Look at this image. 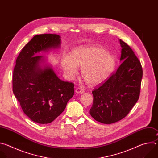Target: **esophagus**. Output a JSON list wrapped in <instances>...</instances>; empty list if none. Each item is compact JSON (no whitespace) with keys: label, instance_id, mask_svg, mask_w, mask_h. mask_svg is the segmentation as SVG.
<instances>
[{"label":"esophagus","instance_id":"obj_1","mask_svg":"<svg viewBox=\"0 0 158 158\" xmlns=\"http://www.w3.org/2000/svg\"><path fill=\"white\" fill-rule=\"evenodd\" d=\"M84 92H85L84 89H82V88H81V87L77 88V89H76V93H77V94H82V93H84Z\"/></svg>","mask_w":158,"mask_h":158}]
</instances>
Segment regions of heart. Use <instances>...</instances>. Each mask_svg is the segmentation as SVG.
Returning a JSON list of instances; mask_svg holds the SVG:
<instances>
[{
  "label": "heart",
  "mask_w": 158,
  "mask_h": 158,
  "mask_svg": "<svg viewBox=\"0 0 158 158\" xmlns=\"http://www.w3.org/2000/svg\"><path fill=\"white\" fill-rule=\"evenodd\" d=\"M116 65L114 56L105 49L93 44L85 45L74 49L71 57L64 55L62 68L65 75L72 78L82 69V76L89 84L96 85L105 81Z\"/></svg>",
  "instance_id": "obj_1"
}]
</instances>
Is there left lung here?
Wrapping results in <instances>:
<instances>
[{"instance_id": "1", "label": "left lung", "mask_w": 158, "mask_h": 158, "mask_svg": "<svg viewBox=\"0 0 158 158\" xmlns=\"http://www.w3.org/2000/svg\"><path fill=\"white\" fill-rule=\"evenodd\" d=\"M122 62L117 71L92 93L90 114L97 121L112 124L125 118L139 99L143 69L129 46L119 39Z\"/></svg>"}]
</instances>
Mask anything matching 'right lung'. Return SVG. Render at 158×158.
I'll list each match as a JSON object with an SVG mask.
<instances>
[{"label":"right lung","instance_id":"add662e5","mask_svg":"<svg viewBox=\"0 0 158 158\" xmlns=\"http://www.w3.org/2000/svg\"><path fill=\"white\" fill-rule=\"evenodd\" d=\"M60 37L57 34L36 35L15 61L13 93L24 114L39 124L52 122L74 96V84L60 80L51 66L44 65V57L38 56L40 51L60 48Z\"/></svg>","mask_w":158,"mask_h":158}]
</instances>
